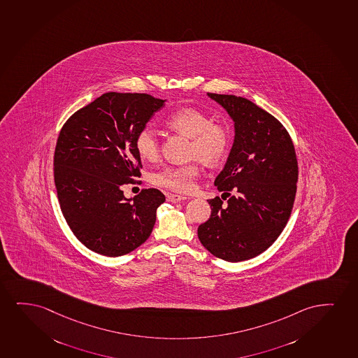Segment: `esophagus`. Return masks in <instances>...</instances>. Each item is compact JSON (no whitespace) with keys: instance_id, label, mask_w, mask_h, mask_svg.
I'll use <instances>...</instances> for the list:
<instances>
[{"instance_id":"obj_1","label":"esophagus","mask_w":358,"mask_h":358,"mask_svg":"<svg viewBox=\"0 0 358 358\" xmlns=\"http://www.w3.org/2000/svg\"><path fill=\"white\" fill-rule=\"evenodd\" d=\"M167 201H171V203H177V201H181V200L187 199V196H183V195L178 194H167L166 196Z\"/></svg>"}]
</instances>
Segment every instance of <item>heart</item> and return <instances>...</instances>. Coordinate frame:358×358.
I'll return each mask as SVG.
<instances>
[{
    "label": "heart",
    "mask_w": 358,
    "mask_h": 358,
    "mask_svg": "<svg viewBox=\"0 0 358 358\" xmlns=\"http://www.w3.org/2000/svg\"><path fill=\"white\" fill-rule=\"evenodd\" d=\"M170 130L191 138L188 153L191 158H198L185 165H170L154 173V185L170 191L188 193L193 191L199 177V160L206 165H216L222 162L231 148L232 136L227 126L221 122H211V117L194 108H181L165 119ZM136 149L141 158L153 162L158 158V137L150 127H142L136 136Z\"/></svg>",
    "instance_id": "obj_1"
}]
</instances>
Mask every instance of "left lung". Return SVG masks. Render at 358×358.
Here are the masks:
<instances>
[{
	"label": "left lung",
	"instance_id": "left-lung-1",
	"mask_svg": "<svg viewBox=\"0 0 358 358\" xmlns=\"http://www.w3.org/2000/svg\"><path fill=\"white\" fill-rule=\"evenodd\" d=\"M208 96L232 117L236 137L215 180L228 201L208 200L211 215L198 237L218 259L249 260L273 244L290 217L299 177L295 147L287 129L255 103L233 94Z\"/></svg>",
	"mask_w": 358,
	"mask_h": 358
}]
</instances>
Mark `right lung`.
<instances>
[{
	"instance_id": "right-lung-1",
	"label": "right lung",
	"mask_w": 358,
	"mask_h": 358,
	"mask_svg": "<svg viewBox=\"0 0 358 358\" xmlns=\"http://www.w3.org/2000/svg\"><path fill=\"white\" fill-rule=\"evenodd\" d=\"M147 93L107 92L65 121L53 175L65 221L75 237L101 255H125L148 239L165 195L142 189L126 199L122 187L140 183L136 136L164 107Z\"/></svg>"
}]
</instances>
